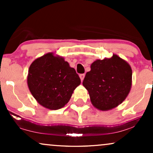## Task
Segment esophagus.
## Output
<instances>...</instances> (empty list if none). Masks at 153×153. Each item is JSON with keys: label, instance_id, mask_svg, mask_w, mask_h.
I'll return each mask as SVG.
<instances>
[{"label": "esophagus", "instance_id": "34e87169", "mask_svg": "<svg viewBox=\"0 0 153 153\" xmlns=\"http://www.w3.org/2000/svg\"><path fill=\"white\" fill-rule=\"evenodd\" d=\"M80 80H82L84 79V78H85V74H80Z\"/></svg>", "mask_w": 153, "mask_h": 153}]
</instances>
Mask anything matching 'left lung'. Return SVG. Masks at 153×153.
<instances>
[{
	"label": "left lung",
	"mask_w": 153,
	"mask_h": 153,
	"mask_svg": "<svg viewBox=\"0 0 153 153\" xmlns=\"http://www.w3.org/2000/svg\"><path fill=\"white\" fill-rule=\"evenodd\" d=\"M131 76L130 65L113 54L111 58L93 62L82 85L88 91L92 104L98 109L107 111L126 99L131 89Z\"/></svg>",
	"instance_id": "left-lung-1"
}]
</instances>
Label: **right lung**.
<instances>
[{
	"instance_id": "obj_1",
	"label": "right lung",
	"mask_w": 153,
	"mask_h": 153,
	"mask_svg": "<svg viewBox=\"0 0 153 153\" xmlns=\"http://www.w3.org/2000/svg\"><path fill=\"white\" fill-rule=\"evenodd\" d=\"M27 82L39 104L56 110L69 101L73 91L80 84V79L64 59L47 53L31 63Z\"/></svg>"
}]
</instances>
